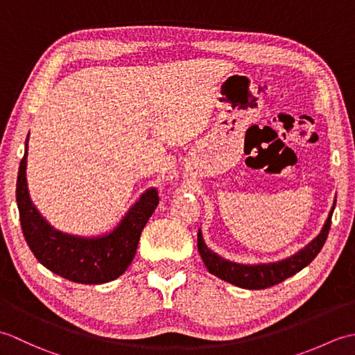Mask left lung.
Segmentation results:
<instances>
[{
  "instance_id": "obj_1",
  "label": "left lung",
  "mask_w": 355,
  "mask_h": 355,
  "mask_svg": "<svg viewBox=\"0 0 355 355\" xmlns=\"http://www.w3.org/2000/svg\"><path fill=\"white\" fill-rule=\"evenodd\" d=\"M336 207L331 209L328 215V220L323 225L322 232L315 236L310 244L305 245L302 250H299L296 254L290 256V258L270 262V263H256V266H244V263H236L221 258L212 250H209L207 245L202 241L201 230H198V252L201 254V259L210 273L216 277L223 279L225 282H230L241 288L247 290H263L268 286H273L276 284H281L286 277L299 273L300 270L305 268L315 256L322 250L323 244L328 238L329 227H331V218Z\"/></svg>"
}]
</instances>
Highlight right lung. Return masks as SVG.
Returning a JSON list of instances; mask_svg holds the SVG:
<instances>
[{"label":"right lung","instance_id":"right-lung-1","mask_svg":"<svg viewBox=\"0 0 355 355\" xmlns=\"http://www.w3.org/2000/svg\"><path fill=\"white\" fill-rule=\"evenodd\" d=\"M27 141L28 135L18 171L17 202L30 250L45 268L71 282L96 285L114 281L134 259L141 230L158 205L157 191L153 187L143 193L117 227L107 235L84 238L62 233L53 229L30 201L26 178Z\"/></svg>","mask_w":355,"mask_h":355}]
</instances>
